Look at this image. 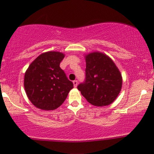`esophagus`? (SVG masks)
Instances as JSON below:
<instances>
[{"mask_svg":"<svg viewBox=\"0 0 154 154\" xmlns=\"http://www.w3.org/2000/svg\"><path fill=\"white\" fill-rule=\"evenodd\" d=\"M73 85H74V87H75V88H76L77 85H78V81L77 80L73 81Z\"/></svg>","mask_w":154,"mask_h":154,"instance_id":"obj_1","label":"esophagus"}]
</instances>
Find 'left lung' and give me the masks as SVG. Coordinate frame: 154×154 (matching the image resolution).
Wrapping results in <instances>:
<instances>
[{
	"label": "left lung",
	"instance_id": "8db88e82",
	"mask_svg": "<svg viewBox=\"0 0 154 154\" xmlns=\"http://www.w3.org/2000/svg\"><path fill=\"white\" fill-rule=\"evenodd\" d=\"M86 77L77 88L89 103L107 106L113 102L121 91L122 78L110 57L99 52L85 55Z\"/></svg>",
	"mask_w": 154,
	"mask_h": 154
}]
</instances>
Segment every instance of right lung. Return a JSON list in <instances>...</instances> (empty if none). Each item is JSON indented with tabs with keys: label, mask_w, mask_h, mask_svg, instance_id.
I'll return each instance as SVG.
<instances>
[{
	"label": "right lung",
	"mask_w": 154,
	"mask_h": 154,
	"mask_svg": "<svg viewBox=\"0 0 154 154\" xmlns=\"http://www.w3.org/2000/svg\"><path fill=\"white\" fill-rule=\"evenodd\" d=\"M64 54L50 51L41 54L26 69L24 88L33 105L42 110L58 108L65 101L73 84L60 67Z\"/></svg>",
	"instance_id": "right-lung-1"
}]
</instances>
